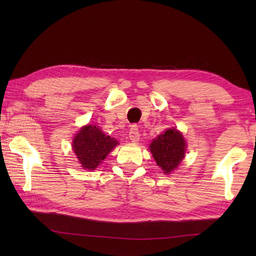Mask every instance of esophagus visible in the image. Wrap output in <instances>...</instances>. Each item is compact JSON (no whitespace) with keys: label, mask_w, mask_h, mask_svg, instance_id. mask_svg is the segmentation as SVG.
Segmentation results:
<instances>
[{"label":"esophagus","mask_w":256,"mask_h":256,"mask_svg":"<svg viewBox=\"0 0 256 256\" xmlns=\"http://www.w3.org/2000/svg\"><path fill=\"white\" fill-rule=\"evenodd\" d=\"M128 138L131 140L132 143H138L140 140V132H138V125H132L131 130H130L128 133Z\"/></svg>","instance_id":"obj_1"}]
</instances>
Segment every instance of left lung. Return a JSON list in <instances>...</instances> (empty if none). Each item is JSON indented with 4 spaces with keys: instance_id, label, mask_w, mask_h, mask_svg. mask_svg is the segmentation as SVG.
I'll return each instance as SVG.
<instances>
[{
    "instance_id": "obj_1",
    "label": "left lung",
    "mask_w": 256,
    "mask_h": 256,
    "mask_svg": "<svg viewBox=\"0 0 256 256\" xmlns=\"http://www.w3.org/2000/svg\"><path fill=\"white\" fill-rule=\"evenodd\" d=\"M186 140L182 134L174 128H167L150 144V150L156 164L165 174H170L178 167L186 153Z\"/></svg>"
}]
</instances>
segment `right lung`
<instances>
[{"instance_id": "obj_1", "label": "right lung", "mask_w": 256, "mask_h": 256, "mask_svg": "<svg viewBox=\"0 0 256 256\" xmlns=\"http://www.w3.org/2000/svg\"><path fill=\"white\" fill-rule=\"evenodd\" d=\"M118 144L116 138L102 132L96 125L80 128L72 140V150L84 170H94Z\"/></svg>"}]
</instances>
